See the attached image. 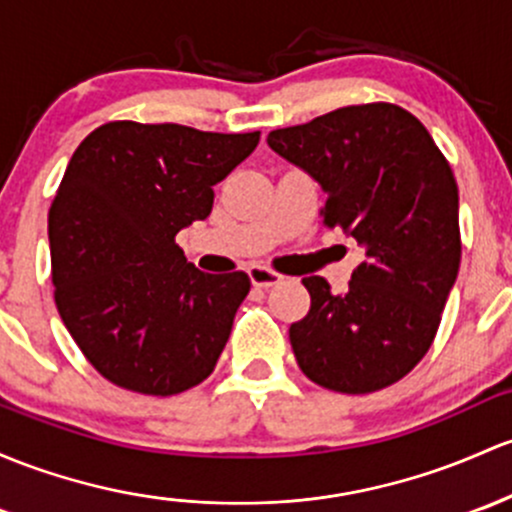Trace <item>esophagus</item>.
<instances>
[{"label": "esophagus", "instance_id": "34e87169", "mask_svg": "<svg viewBox=\"0 0 512 512\" xmlns=\"http://www.w3.org/2000/svg\"><path fill=\"white\" fill-rule=\"evenodd\" d=\"M249 278L256 288H271V285H276L283 280V276H280L278 271H273V268H268V266H251Z\"/></svg>", "mask_w": 512, "mask_h": 512}]
</instances>
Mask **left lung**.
Returning a JSON list of instances; mask_svg holds the SVG:
<instances>
[{
  "instance_id": "obj_1",
  "label": "left lung",
  "mask_w": 512,
  "mask_h": 512,
  "mask_svg": "<svg viewBox=\"0 0 512 512\" xmlns=\"http://www.w3.org/2000/svg\"><path fill=\"white\" fill-rule=\"evenodd\" d=\"M268 146L327 192L324 227L366 251L342 295L320 276L302 278L310 312L290 324L298 366L334 393L393 386L430 351L459 273L452 166L420 119L390 102L276 129Z\"/></svg>"
}]
</instances>
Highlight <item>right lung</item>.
Listing matches in <instances>:
<instances>
[{
	"label": "right lung",
	"instance_id": "1",
	"mask_svg": "<svg viewBox=\"0 0 512 512\" xmlns=\"http://www.w3.org/2000/svg\"><path fill=\"white\" fill-rule=\"evenodd\" d=\"M258 139L261 131L109 122L75 148L48 210L53 298L114 386L166 398L217 366L251 280L202 273L175 236L210 217L212 188Z\"/></svg>",
	"mask_w": 512,
	"mask_h": 512
}]
</instances>
